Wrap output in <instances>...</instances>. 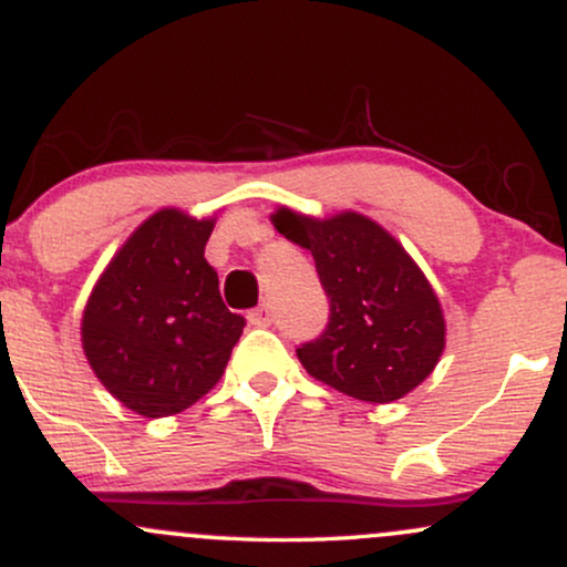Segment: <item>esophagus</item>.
<instances>
[{
	"label": "esophagus",
	"instance_id": "obj_1",
	"mask_svg": "<svg viewBox=\"0 0 567 567\" xmlns=\"http://www.w3.org/2000/svg\"><path fill=\"white\" fill-rule=\"evenodd\" d=\"M271 317H275V315H271V306L261 303V306H256L250 315H247V320H250V324H256V328H269Z\"/></svg>",
	"mask_w": 567,
	"mask_h": 567
}]
</instances>
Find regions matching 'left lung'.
<instances>
[{"label": "left lung", "instance_id": "1", "mask_svg": "<svg viewBox=\"0 0 567 567\" xmlns=\"http://www.w3.org/2000/svg\"><path fill=\"white\" fill-rule=\"evenodd\" d=\"M277 231L315 256L328 324L296 349L306 373L362 402L413 392L445 349L432 285L392 234L357 213L315 220L277 210Z\"/></svg>", "mask_w": 567, "mask_h": 567}]
</instances>
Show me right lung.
<instances>
[{
	"label": "right lung",
	"instance_id": "right-lung-1",
	"mask_svg": "<svg viewBox=\"0 0 567 567\" xmlns=\"http://www.w3.org/2000/svg\"><path fill=\"white\" fill-rule=\"evenodd\" d=\"M213 220L159 210L143 220L97 279L82 347L122 405L162 419L216 386L243 336L205 261Z\"/></svg>",
	"mask_w": 567,
	"mask_h": 567
}]
</instances>
